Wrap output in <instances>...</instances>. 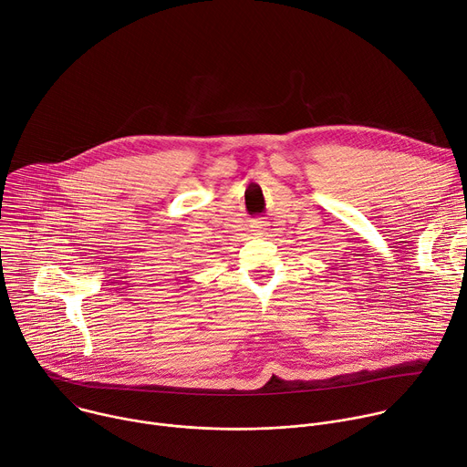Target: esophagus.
I'll list each match as a JSON object with an SVG mask.
<instances>
[{"mask_svg":"<svg viewBox=\"0 0 467 467\" xmlns=\"http://www.w3.org/2000/svg\"><path fill=\"white\" fill-rule=\"evenodd\" d=\"M254 234H255V235H266V234H268V223L257 221V223L254 224Z\"/></svg>","mask_w":467,"mask_h":467,"instance_id":"obj_1","label":"esophagus"}]
</instances>
